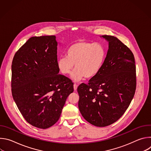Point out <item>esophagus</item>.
Segmentation results:
<instances>
[{
	"mask_svg": "<svg viewBox=\"0 0 151 151\" xmlns=\"http://www.w3.org/2000/svg\"><path fill=\"white\" fill-rule=\"evenodd\" d=\"M73 88H74V90H76L77 88H78V85L76 83H74L73 85Z\"/></svg>",
	"mask_w": 151,
	"mask_h": 151,
	"instance_id": "34e87169",
	"label": "esophagus"
}]
</instances>
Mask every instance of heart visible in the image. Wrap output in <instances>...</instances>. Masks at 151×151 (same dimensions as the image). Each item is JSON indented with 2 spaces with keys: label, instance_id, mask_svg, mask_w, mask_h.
<instances>
[{
  "label": "heart",
  "instance_id": "b5f03b06",
  "mask_svg": "<svg viewBox=\"0 0 151 151\" xmlns=\"http://www.w3.org/2000/svg\"><path fill=\"white\" fill-rule=\"evenodd\" d=\"M105 51L100 45L87 41H78L67 50L66 56H62L57 61L60 72L64 75H69L75 70L72 78L78 81L83 77L91 79L100 71L105 60Z\"/></svg>",
  "mask_w": 151,
  "mask_h": 151
}]
</instances>
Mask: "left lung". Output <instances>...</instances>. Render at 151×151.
Returning a JSON list of instances; mask_svg holds the SVG:
<instances>
[{
  "label": "left lung",
  "mask_w": 151,
  "mask_h": 151,
  "mask_svg": "<svg viewBox=\"0 0 151 151\" xmlns=\"http://www.w3.org/2000/svg\"><path fill=\"white\" fill-rule=\"evenodd\" d=\"M109 42L103 65L88 84L78 87L79 111L97 127L118 121L130 105L136 88L135 60L133 52L117 37L103 35Z\"/></svg>",
  "instance_id": "1"
}]
</instances>
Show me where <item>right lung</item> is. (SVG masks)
Here are the masks:
<instances>
[{
	"label": "right lung",
	"mask_w": 151,
	"mask_h": 151,
	"mask_svg": "<svg viewBox=\"0 0 151 151\" xmlns=\"http://www.w3.org/2000/svg\"><path fill=\"white\" fill-rule=\"evenodd\" d=\"M55 36L32 37L15 53L12 63L13 99L26 121L46 129L59 119L73 91V83L57 66Z\"/></svg>",
	"instance_id": "obj_1"
}]
</instances>
